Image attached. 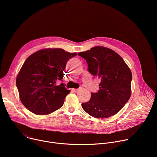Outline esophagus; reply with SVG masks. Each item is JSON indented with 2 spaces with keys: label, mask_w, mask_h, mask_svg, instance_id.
Segmentation results:
<instances>
[{
  "label": "esophagus",
  "mask_w": 157,
  "mask_h": 157,
  "mask_svg": "<svg viewBox=\"0 0 157 157\" xmlns=\"http://www.w3.org/2000/svg\"><path fill=\"white\" fill-rule=\"evenodd\" d=\"M73 91L75 93H77V92L79 91V89H73Z\"/></svg>",
  "instance_id": "34e87169"
}]
</instances>
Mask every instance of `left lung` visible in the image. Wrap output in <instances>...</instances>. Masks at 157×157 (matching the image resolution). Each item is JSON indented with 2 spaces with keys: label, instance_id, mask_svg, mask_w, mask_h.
Masks as SVG:
<instances>
[{
  "label": "left lung",
  "instance_id": "left-lung-1",
  "mask_svg": "<svg viewBox=\"0 0 157 157\" xmlns=\"http://www.w3.org/2000/svg\"><path fill=\"white\" fill-rule=\"evenodd\" d=\"M88 71L101 80L99 90L91 93L88 102L82 103V109L92 117L105 119L116 114L131 96L132 75L122 58L113 50L97 46L80 52Z\"/></svg>",
  "mask_w": 157,
  "mask_h": 157
}]
</instances>
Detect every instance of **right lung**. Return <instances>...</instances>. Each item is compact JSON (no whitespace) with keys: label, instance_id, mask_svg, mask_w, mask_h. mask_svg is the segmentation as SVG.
Masks as SVG:
<instances>
[{"label":"right lung","instance_id":"1","mask_svg":"<svg viewBox=\"0 0 157 157\" xmlns=\"http://www.w3.org/2000/svg\"><path fill=\"white\" fill-rule=\"evenodd\" d=\"M76 53L47 48L29 56L17 75L16 84L21 103L36 115H47L62 107L70 91L62 81L68 61Z\"/></svg>","mask_w":157,"mask_h":157}]
</instances>
